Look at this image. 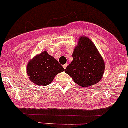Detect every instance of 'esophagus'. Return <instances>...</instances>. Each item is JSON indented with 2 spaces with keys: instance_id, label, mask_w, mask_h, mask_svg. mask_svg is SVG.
Returning a JSON list of instances; mask_svg holds the SVG:
<instances>
[{
  "instance_id": "obj_1",
  "label": "esophagus",
  "mask_w": 128,
  "mask_h": 128,
  "mask_svg": "<svg viewBox=\"0 0 128 128\" xmlns=\"http://www.w3.org/2000/svg\"><path fill=\"white\" fill-rule=\"evenodd\" d=\"M66 66H67V64H64V65H63V67L64 68V69H65V68H66Z\"/></svg>"
}]
</instances>
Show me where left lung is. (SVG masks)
Masks as SVG:
<instances>
[{"mask_svg":"<svg viewBox=\"0 0 128 128\" xmlns=\"http://www.w3.org/2000/svg\"><path fill=\"white\" fill-rule=\"evenodd\" d=\"M73 60L64 70L75 82L82 87L97 83L105 70L103 58L92 42L81 37L73 53Z\"/></svg>","mask_w":128,"mask_h":128,"instance_id":"1","label":"left lung"}]
</instances>
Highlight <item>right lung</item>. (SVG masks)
I'll list each match as a JSON object with an SVG mask.
<instances>
[{
  "label": "right lung",
  "mask_w": 128,
  "mask_h": 128,
  "mask_svg": "<svg viewBox=\"0 0 128 128\" xmlns=\"http://www.w3.org/2000/svg\"><path fill=\"white\" fill-rule=\"evenodd\" d=\"M64 70V67L46 51L35 56L27 66L30 80L40 86L49 84L56 74Z\"/></svg>",
  "instance_id": "add662e5"
}]
</instances>
